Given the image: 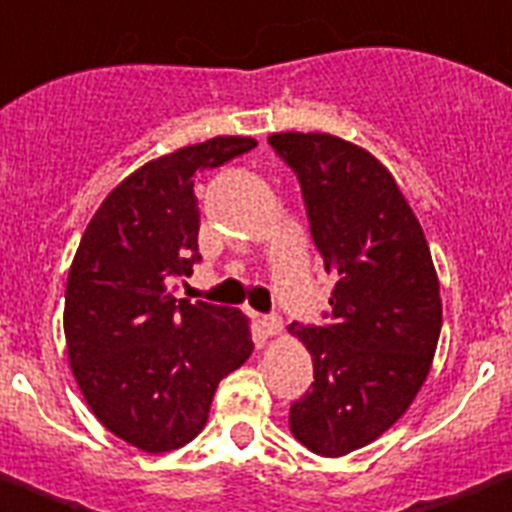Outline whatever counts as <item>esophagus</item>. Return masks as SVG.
<instances>
[{"label":"esophagus","mask_w":512,"mask_h":512,"mask_svg":"<svg viewBox=\"0 0 512 512\" xmlns=\"http://www.w3.org/2000/svg\"><path fill=\"white\" fill-rule=\"evenodd\" d=\"M263 330H266L269 336H280V333H283V319L277 314L263 316Z\"/></svg>","instance_id":"34e87169"}]
</instances>
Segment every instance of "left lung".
I'll return each instance as SVG.
<instances>
[{"instance_id": "8db88e82", "label": "left lung", "mask_w": 512, "mask_h": 512, "mask_svg": "<svg viewBox=\"0 0 512 512\" xmlns=\"http://www.w3.org/2000/svg\"><path fill=\"white\" fill-rule=\"evenodd\" d=\"M297 173L325 271L330 322L291 325L314 358V384L291 403V434L322 457L364 448L409 409L443 325L429 243L401 187L370 151L333 134H271Z\"/></svg>"}]
</instances>
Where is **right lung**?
I'll return each instance as SVG.
<instances>
[{
  "label": "right lung",
  "instance_id": "right-lung-1",
  "mask_svg": "<svg viewBox=\"0 0 512 512\" xmlns=\"http://www.w3.org/2000/svg\"><path fill=\"white\" fill-rule=\"evenodd\" d=\"M255 145L215 137L134 170L97 207L72 260L64 333L75 381L97 420L148 454L190 443L221 378L255 350L241 311L173 294L201 260L196 179Z\"/></svg>",
  "mask_w": 512,
  "mask_h": 512
}]
</instances>
